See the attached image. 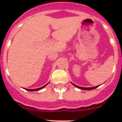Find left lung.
Here are the masks:
<instances>
[{"label": "left lung", "mask_w": 122, "mask_h": 122, "mask_svg": "<svg viewBox=\"0 0 122 122\" xmlns=\"http://www.w3.org/2000/svg\"><path fill=\"white\" fill-rule=\"evenodd\" d=\"M73 85V86H74L75 87H77V88H79V89H81V90H93V89H96V88H97L98 87H99V86H96V87H79V86H76V85L74 84H73V83H71Z\"/></svg>", "instance_id": "8db88e82"}]
</instances>
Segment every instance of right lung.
Returning <instances> with one entry per match:
<instances>
[{
    "instance_id": "right-lung-1",
    "label": "right lung",
    "mask_w": 122,
    "mask_h": 122,
    "mask_svg": "<svg viewBox=\"0 0 122 122\" xmlns=\"http://www.w3.org/2000/svg\"><path fill=\"white\" fill-rule=\"evenodd\" d=\"M47 84H46V85H45V86H43V87H40V88H38V89H25V90H28V91H30V92L38 91V90H41V89H43V88H44V87H45V86H46Z\"/></svg>"
}]
</instances>
